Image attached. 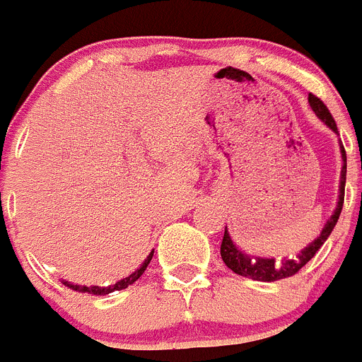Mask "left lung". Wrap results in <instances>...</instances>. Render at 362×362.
Instances as JSON below:
<instances>
[{
  "label": "left lung",
  "instance_id": "left-lung-1",
  "mask_svg": "<svg viewBox=\"0 0 362 362\" xmlns=\"http://www.w3.org/2000/svg\"><path fill=\"white\" fill-rule=\"evenodd\" d=\"M308 103H310V108L314 110L315 115L323 120L328 128L334 129V132L337 133V124H335L332 113L328 112L327 104L319 99V97H315L314 93H308ZM341 155H343V169H341L339 202H337V207H335L330 220L327 221V226L323 227L321 234L315 238L314 242H312L307 249H303L296 258L285 259V262L281 263H276L272 258H256V262H252L247 254H243L242 250H238V247L233 243V240H230L226 227L223 240H221V245H220V254L223 263H226L233 272H236V274L245 276V278H250V279H256V281H276V279H283V278H288V276L298 274L299 270H301L303 267L307 265V263L314 258L315 252L321 249V245L327 242L328 236H330L332 230H334L335 223H337V220H339L341 211H343L344 184H346V151H344L343 146H341Z\"/></svg>",
  "mask_w": 362,
  "mask_h": 362
}]
</instances>
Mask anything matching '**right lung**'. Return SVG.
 <instances>
[{"mask_svg":"<svg viewBox=\"0 0 362 362\" xmlns=\"http://www.w3.org/2000/svg\"><path fill=\"white\" fill-rule=\"evenodd\" d=\"M151 258H153V252L149 254L148 259H146V262L142 263V265L139 267V269H136L135 272H133V274H129L128 278H124V279H120V281H117L115 285L103 286V288H100V286H79V285H74V283H70V281H63V285L68 286V288H71V291L88 292V294H93V296H104V294H110V292L122 291V288H128L129 285H133V283H135L136 279H139L142 274H144L146 267L149 265V262H151Z\"/></svg>","mask_w":362,"mask_h":362,"instance_id":"add662e5","label":"right lung"}]
</instances>
